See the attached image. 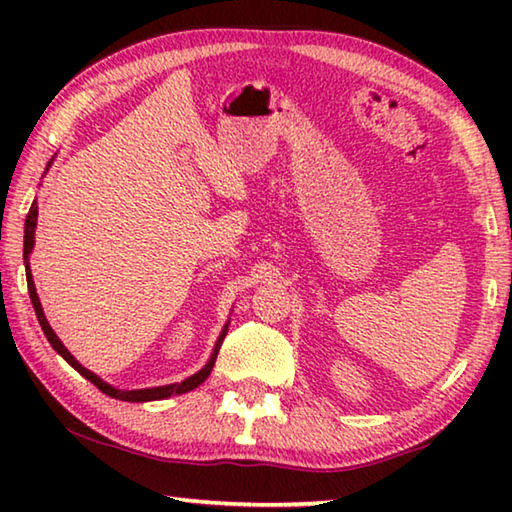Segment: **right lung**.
Returning <instances> with one entry per match:
<instances>
[{"label":"right lung","mask_w":512,"mask_h":512,"mask_svg":"<svg viewBox=\"0 0 512 512\" xmlns=\"http://www.w3.org/2000/svg\"><path fill=\"white\" fill-rule=\"evenodd\" d=\"M36 221H38V203L31 205V210L27 214V223H24V262H27V284H29V296H31V302H33V309H36V316H38V323L42 327V332H45L47 341L51 343V348H54L60 357H63L69 366H72L74 370H79L81 375L92 381L94 386L99 388L101 393H106L110 397H115V400H124V402H153V400H164V397H171V395H183L187 391H194L196 386H201L203 381L210 377V372L214 368V361H216V354H219L221 350V343L225 339V334H228V325L223 327V332L219 336V341H216V348H214V354L212 359L205 363V368H201L196 372V375L187 377L185 381H180V384H169V386H158V388H140V391H119V388L106 384V381L99 379L94 372H90L88 368H83L79 361H76L72 354L67 352V348L63 343H60V339L56 336L54 329L49 327L47 318H45V311H42V305H40V298L36 293V287H33V277H31V268H29V253L33 250V235H36Z\"/></svg>","instance_id":"1"}]
</instances>
